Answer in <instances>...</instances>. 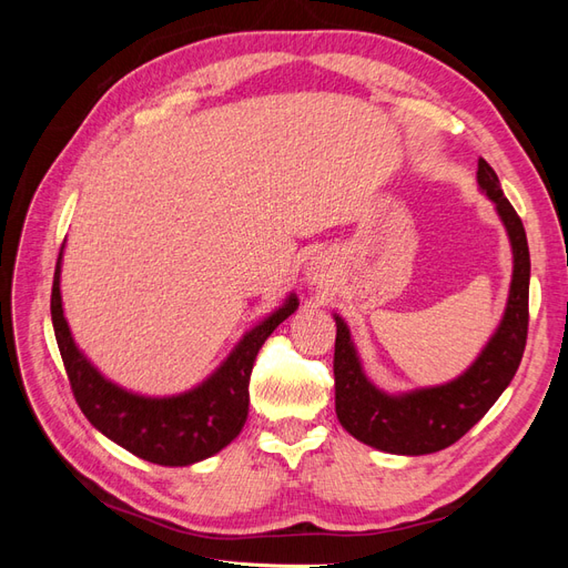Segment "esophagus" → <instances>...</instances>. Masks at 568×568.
Wrapping results in <instances>:
<instances>
[{
  "mask_svg": "<svg viewBox=\"0 0 568 568\" xmlns=\"http://www.w3.org/2000/svg\"><path fill=\"white\" fill-rule=\"evenodd\" d=\"M332 274V261L326 255H315L311 267H307V280H311L313 284H322L329 280Z\"/></svg>",
  "mask_w": 568,
  "mask_h": 568,
  "instance_id": "34e87169",
  "label": "esophagus"
}]
</instances>
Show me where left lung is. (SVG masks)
<instances>
[{"instance_id":"left-lung-1","label":"left lung","mask_w":568,"mask_h":568,"mask_svg":"<svg viewBox=\"0 0 568 568\" xmlns=\"http://www.w3.org/2000/svg\"><path fill=\"white\" fill-rule=\"evenodd\" d=\"M476 180L480 192L495 203V211L507 230L514 267L500 324L484 351L457 379L405 393L382 390L365 374L348 324L334 313L336 417L351 436L376 450L428 455L448 448L486 415L519 369L528 334L530 255L526 232L495 170L484 159H478Z\"/></svg>"}]
</instances>
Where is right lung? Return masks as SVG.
I'll return each mask as SVG.
<instances>
[{
    "label": "right lung",
    "instance_id": "1",
    "mask_svg": "<svg viewBox=\"0 0 568 568\" xmlns=\"http://www.w3.org/2000/svg\"><path fill=\"white\" fill-rule=\"evenodd\" d=\"M61 261L63 246L51 288V322L75 400L97 432L161 467H189L227 448L248 417V382L255 355L265 338L296 313V294H288L280 307L251 326L220 367L199 386L153 398L106 379L78 348L63 315Z\"/></svg>",
    "mask_w": 568,
    "mask_h": 568
}]
</instances>
